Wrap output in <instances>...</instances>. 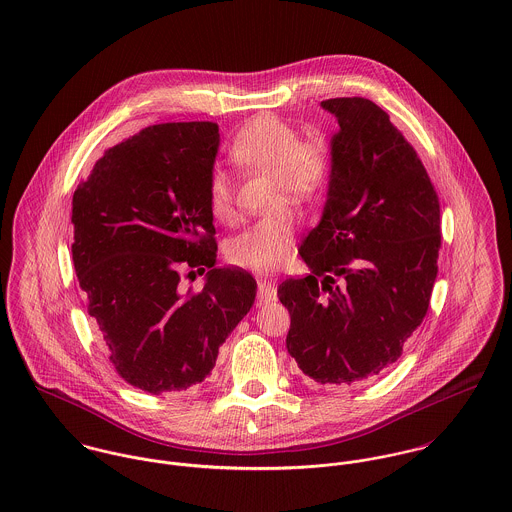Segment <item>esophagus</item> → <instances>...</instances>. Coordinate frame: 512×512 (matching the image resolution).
Masks as SVG:
<instances>
[{"instance_id": "esophagus-1", "label": "esophagus", "mask_w": 512, "mask_h": 512, "mask_svg": "<svg viewBox=\"0 0 512 512\" xmlns=\"http://www.w3.org/2000/svg\"><path fill=\"white\" fill-rule=\"evenodd\" d=\"M276 295H278V290H276L274 282H270V280H260L258 282V301H260V305L274 301Z\"/></svg>"}]
</instances>
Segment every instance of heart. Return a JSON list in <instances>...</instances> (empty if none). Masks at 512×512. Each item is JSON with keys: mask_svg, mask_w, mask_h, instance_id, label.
<instances>
[{"mask_svg": "<svg viewBox=\"0 0 512 512\" xmlns=\"http://www.w3.org/2000/svg\"><path fill=\"white\" fill-rule=\"evenodd\" d=\"M230 159L242 171L272 173V207L286 201L293 205L313 203L329 183L333 169L331 147L323 138H303L292 124L262 114L244 124L232 144ZM207 205L219 222H232L234 183L222 169L207 179ZM297 220L292 209L282 207L244 228L228 240L226 260L252 272L278 270L292 254Z\"/></svg>", "mask_w": 512, "mask_h": 512, "instance_id": "obj_1", "label": "heart"}]
</instances>
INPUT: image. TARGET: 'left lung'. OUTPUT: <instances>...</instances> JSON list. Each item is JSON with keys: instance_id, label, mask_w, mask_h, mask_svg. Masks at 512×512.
I'll return each mask as SVG.
<instances>
[{"instance_id": "left-lung-1", "label": "left lung", "mask_w": 512, "mask_h": 512, "mask_svg": "<svg viewBox=\"0 0 512 512\" xmlns=\"http://www.w3.org/2000/svg\"><path fill=\"white\" fill-rule=\"evenodd\" d=\"M339 132L323 217L303 240L305 278L278 286L286 339L319 384L351 386L396 363L438 276V193L390 116L361 96L323 100Z\"/></svg>"}]
</instances>
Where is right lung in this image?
Here are the masks:
<instances>
[{"instance_id": "obj_1", "label": "right lung", "mask_w": 512, "mask_h": 512, "mask_svg": "<svg viewBox=\"0 0 512 512\" xmlns=\"http://www.w3.org/2000/svg\"><path fill=\"white\" fill-rule=\"evenodd\" d=\"M215 122H169L110 147L73 195V262L116 372L149 394L203 382L250 311L254 278L215 268L207 179ZM209 269L201 293L180 276Z\"/></svg>"}]
</instances>
